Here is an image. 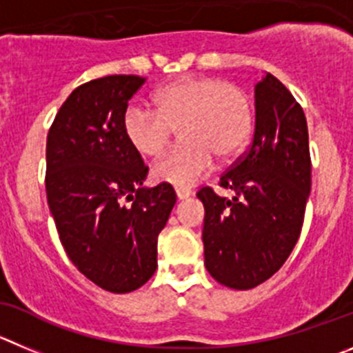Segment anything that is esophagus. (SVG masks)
I'll list each match as a JSON object with an SVG mask.
<instances>
[{
	"label": "esophagus",
	"mask_w": 353,
	"mask_h": 353,
	"mask_svg": "<svg viewBox=\"0 0 353 353\" xmlns=\"http://www.w3.org/2000/svg\"><path fill=\"white\" fill-rule=\"evenodd\" d=\"M190 195H192V192H190V190H186V188H176V196L179 200L188 199Z\"/></svg>",
	"instance_id": "34e87169"
}]
</instances>
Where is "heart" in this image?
Returning <instances> with one entry per match:
<instances>
[{
    "instance_id": "b5f03b06",
    "label": "heart",
    "mask_w": 353,
    "mask_h": 353,
    "mask_svg": "<svg viewBox=\"0 0 353 353\" xmlns=\"http://www.w3.org/2000/svg\"><path fill=\"white\" fill-rule=\"evenodd\" d=\"M154 110L130 106L121 118L127 143L146 158L167 151L179 128L177 150L153 167L160 183L193 186L214 169V157H239L252 134V102L242 87L217 77H183L158 88Z\"/></svg>"
}]
</instances>
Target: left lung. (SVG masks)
<instances>
[{
    "label": "left lung",
    "mask_w": 353,
    "mask_h": 353,
    "mask_svg": "<svg viewBox=\"0 0 353 353\" xmlns=\"http://www.w3.org/2000/svg\"><path fill=\"white\" fill-rule=\"evenodd\" d=\"M233 199L203 186V254L214 281L252 289L294 249L312 186L308 127L294 95L266 74L256 85L254 139L219 179Z\"/></svg>",
    "instance_id": "1"
}]
</instances>
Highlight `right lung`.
Wrapping results in <instances>:
<instances>
[{
    "label": "right lung",
    "instance_id": "add662e5",
    "mask_svg": "<svg viewBox=\"0 0 353 353\" xmlns=\"http://www.w3.org/2000/svg\"><path fill=\"white\" fill-rule=\"evenodd\" d=\"M143 83L110 74L80 85L47 136L45 186L62 247L88 281L117 294L153 276L158 235L176 203L170 184L141 186L148 167L123 136L121 118Z\"/></svg>",
    "mask_w": 353,
    "mask_h": 353
}]
</instances>
